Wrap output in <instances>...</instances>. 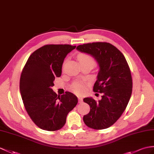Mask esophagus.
Wrapping results in <instances>:
<instances>
[{
  "instance_id": "obj_1",
  "label": "esophagus",
  "mask_w": 154,
  "mask_h": 154,
  "mask_svg": "<svg viewBox=\"0 0 154 154\" xmlns=\"http://www.w3.org/2000/svg\"><path fill=\"white\" fill-rule=\"evenodd\" d=\"M78 102H79L80 103L83 101V99H82V97H78Z\"/></svg>"
}]
</instances>
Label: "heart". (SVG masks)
I'll return each mask as SVG.
<instances>
[{"label": "heart", "instance_id": "obj_1", "mask_svg": "<svg viewBox=\"0 0 154 154\" xmlns=\"http://www.w3.org/2000/svg\"><path fill=\"white\" fill-rule=\"evenodd\" d=\"M78 59L79 60L80 63H91L92 65H94L95 64V59L93 58L91 55H90L87 54H80L78 55ZM73 89L74 91L76 93H80L83 91V85L80 83H75L73 85Z\"/></svg>", "mask_w": 154, "mask_h": 154}]
</instances>
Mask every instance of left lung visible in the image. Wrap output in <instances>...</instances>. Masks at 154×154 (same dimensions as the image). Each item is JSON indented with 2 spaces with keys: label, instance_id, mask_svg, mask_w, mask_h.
Masks as SVG:
<instances>
[{
  "label": "left lung",
  "instance_id": "8db88e82",
  "mask_svg": "<svg viewBox=\"0 0 154 154\" xmlns=\"http://www.w3.org/2000/svg\"><path fill=\"white\" fill-rule=\"evenodd\" d=\"M76 49L92 55L98 63L99 71L93 91L103 93L98 102L92 97L84 99L90 111L83 120L90 128L106 129L120 118L131 98L133 82L129 66L122 52L110 43L84 44Z\"/></svg>",
  "mask_w": 154,
  "mask_h": 154
}]
</instances>
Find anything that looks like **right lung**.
<instances>
[{
    "label": "right lung",
    "instance_id": "obj_1",
    "mask_svg": "<svg viewBox=\"0 0 154 154\" xmlns=\"http://www.w3.org/2000/svg\"><path fill=\"white\" fill-rule=\"evenodd\" d=\"M76 48L69 44H48L30 55L20 77V89L24 106L32 122L43 130L54 131L65 125L69 112L78 98L66 91L58 95L53 91L55 77L61 75L66 55Z\"/></svg>",
    "mask_w": 154,
    "mask_h": 154
}]
</instances>
